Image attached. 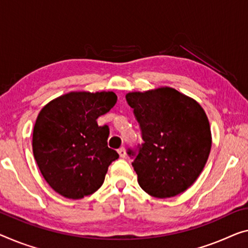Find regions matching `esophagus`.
<instances>
[{
  "label": "esophagus",
  "instance_id": "34e87169",
  "mask_svg": "<svg viewBox=\"0 0 248 248\" xmlns=\"http://www.w3.org/2000/svg\"><path fill=\"white\" fill-rule=\"evenodd\" d=\"M118 154H119V156L121 158H124L125 157V149H124V147H121L120 149L118 150Z\"/></svg>",
  "mask_w": 248,
  "mask_h": 248
}]
</instances>
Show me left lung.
Masks as SVG:
<instances>
[{"label": "left lung", "instance_id": "1", "mask_svg": "<svg viewBox=\"0 0 248 248\" xmlns=\"http://www.w3.org/2000/svg\"><path fill=\"white\" fill-rule=\"evenodd\" d=\"M125 100L134 109L143 140L127 151L140 187L157 198L183 193L201 175L212 148L204 109L167 87L131 92Z\"/></svg>", "mask_w": 248, "mask_h": 248}]
</instances>
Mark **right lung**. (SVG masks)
<instances>
[{
	"label": "right lung",
	"mask_w": 248,
	"mask_h": 248,
	"mask_svg": "<svg viewBox=\"0 0 248 248\" xmlns=\"http://www.w3.org/2000/svg\"><path fill=\"white\" fill-rule=\"evenodd\" d=\"M117 103L112 91L70 92L44 107L33 129V155L40 171L58 194L79 199L97 191L112 161L109 127L97 119Z\"/></svg>",
	"instance_id": "add662e5"
}]
</instances>
